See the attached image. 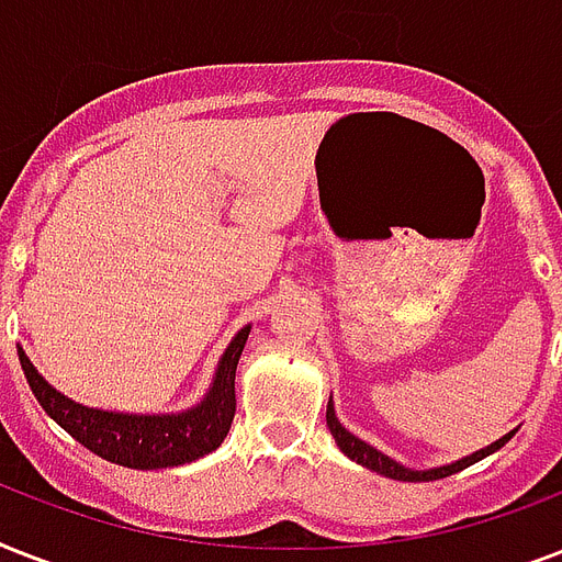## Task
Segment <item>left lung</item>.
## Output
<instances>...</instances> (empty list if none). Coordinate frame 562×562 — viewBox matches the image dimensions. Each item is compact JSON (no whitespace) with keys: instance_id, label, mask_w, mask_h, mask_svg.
Listing matches in <instances>:
<instances>
[{"instance_id":"left-lung-1","label":"left lung","mask_w":562,"mask_h":562,"mask_svg":"<svg viewBox=\"0 0 562 562\" xmlns=\"http://www.w3.org/2000/svg\"><path fill=\"white\" fill-rule=\"evenodd\" d=\"M326 426H329V431H333V437H335V443L341 446V452L347 454V458H352V461L361 463V467H368V470L379 472V475H384V479H396V481H437V479H446V475H454V472L467 470L470 463H475V461H481V458L493 454L496 449H502V446H505L510 437H514V431H507L505 437H498L496 443L484 446V449H479V452L467 454V458H461V461L446 463V467H435V470H408V467L396 463L393 458L382 454L379 449H373L370 443L359 440L356 435H350V431H347V428L338 423V417H335L333 400H329V405H326Z\"/></svg>"}]
</instances>
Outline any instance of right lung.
Segmentation results:
<instances>
[{
	"instance_id": "obj_1",
	"label": "right lung",
	"mask_w": 562,
	"mask_h": 562,
	"mask_svg": "<svg viewBox=\"0 0 562 562\" xmlns=\"http://www.w3.org/2000/svg\"><path fill=\"white\" fill-rule=\"evenodd\" d=\"M247 335L250 326L238 329L221 356L206 396L194 408L180 414H119V411L87 408L55 391L37 373L22 347L20 364L43 411L78 443L127 470H162V467L198 461L224 443L229 423L236 417V364L245 350Z\"/></svg>"
}]
</instances>
